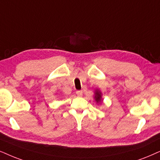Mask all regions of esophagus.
Here are the masks:
<instances>
[{
    "instance_id": "1",
    "label": "esophagus",
    "mask_w": 160,
    "mask_h": 160,
    "mask_svg": "<svg viewBox=\"0 0 160 160\" xmlns=\"http://www.w3.org/2000/svg\"><path fill=\"white\" fill-rule=\"evenodd\" d=\"M76 94L78 95V97H82V91H77Z\"/></svg>"
}]
</instances>
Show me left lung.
Listing matches in <instances>:
<instances>
[{"label": "left lung", "instance_id": "1", "mask_svg": "<svg viewBox=\"0 0 160 160\" xmlns=\"http://www.w3.org/2000/svg\"><path fill=\"white\" fill-rule=\"evenodd\" d=\"M94 100L97 102H101L102 101V93L98 89H97L94 92Z\"/></svg>", "mask_w": 160, "mask_h": 160}]
</instances>
